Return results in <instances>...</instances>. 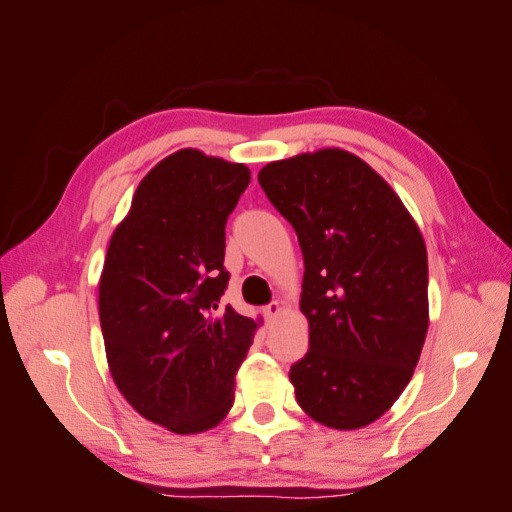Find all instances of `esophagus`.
I'll use <instances>...</instances> for the list:
<instances>
[{
  "label": "esophagus",
  "mask_w": 512,
  "mask_h": 512,
  "mask_svg": "<svg viewBox=\"0 0 512 512\" xmlns=\"http://www.w3.org/2000/svg\"><path fill=\"white\" fill-rule=\"evenodd\" d=\"M262 314L267 316V320H273V318H277V316L282 314V305L277 303V301H273V303H269V305L262 307Z\"/></svg>",
  "instance_id": "34e87169"
}]
</instances>
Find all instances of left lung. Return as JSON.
I'll return each instance as SVG.
<instances>
[{"mask_svg":"<svg viewBox=\"0 0 512 512\" xmlns=\"http://www.w3.org/2000/svg\"><path fill=\"white\" fill-rule=\"evenodd\" d=\"M305 262L309 350L290 367L299 406L333 429L374 423L406 389L429 327L421 230L374 168L344 149L258 173Z\"/></svg>","mask_w":512,"mask_h":512,"instance_id":"8db88e82","label":"left lung"}]
</instances>
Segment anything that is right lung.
I'll use <instances>...</instances> for the list:
<instances>
[{
    "mask_svg": "<svg viewBox=\"0 0 512 512\" xmlns=\"http://www.w3.org/2000/svg\"><path fill=\"white\" fill-rule=\"evenodd\" d=\"M250 168L196 149L141 181L111 237L100 277V324L111 376L147 421L175 433L218 425L256 322L220 299L226 222Z\"/></svg>",
    "mask_w": 512,
    "mask_h": 512,
    "instance_id": "right-lung-1",
    "label": "right lung"
}]
</instances>
